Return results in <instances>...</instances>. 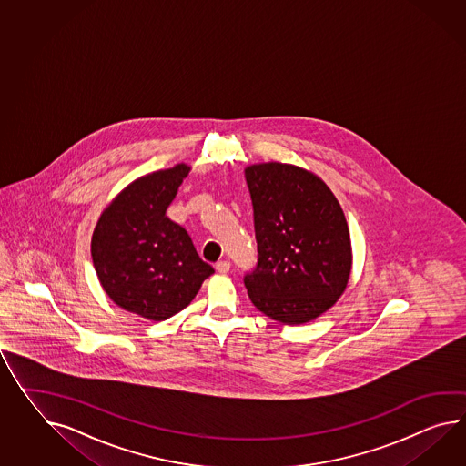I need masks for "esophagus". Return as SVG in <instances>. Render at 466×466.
<instances>
[{
  "label": "esophagus",
  "instance_id": "1",
  "mask_svg": "<svg viewBox=\"0 0 466 466\" xmlns=\"http://www.w3.org/2000/svg\"><path fill=\"white\" fill-rule=\"evenodd\" d=\"M216 269L220 274H228L230 271V262L228 261H218L216 264Z\"/></svg>",
  "mask_w": 466,
  "mask_h": 466
}]
</instances>
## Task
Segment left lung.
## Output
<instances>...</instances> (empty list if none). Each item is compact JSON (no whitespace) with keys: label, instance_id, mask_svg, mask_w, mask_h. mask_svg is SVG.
<instances>
[{"label":"left lung","instance_id":"1","mask_svg":"<svg viewBox=\"0 0 466 466\" xmlns=\"http://www.w3.org/2000/svg\"><path fill=\"white\" fill-rule=\"evenodd\" d=\"M258 264L246 274L252 305L284 325L325 313L352 269L350 232L339 200L311 171L286 163L246 168Z\"/></svg>","mask_w":466,"mask_h":466}]
</instances>
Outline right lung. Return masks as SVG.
<instances>
[{"instance_id":"add662e5","label":"right lung","mask_w":466,"mask_h":466,"mask_svg":"<svg viewBox=\"0 0 466 466\" xmlns=\"http://www.w3.org/2000/svg\"><path fill=\"white\" fill-rule=\"evenodd\" d=\"M190 167L180 163L129 183L104 208L94 228L92 261L117 307L163 321L188 307L214 273L188 232L167 217Z\"/></svg>"}]
</instances>
